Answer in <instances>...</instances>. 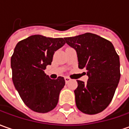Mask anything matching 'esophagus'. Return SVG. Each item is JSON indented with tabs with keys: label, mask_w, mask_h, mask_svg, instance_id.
I'll return each mask as SVG.
<instances>
[{
	"label": "esophagus",
	"mask_w": 129,
	"mask_h": 129,
	"mask_svg": "<svg viewBox=\"0 0 129 129\" xmlns=\"http://www.w3.org/2000/svg\"><path fill=\"white\" fill-rule=\"evenodd\" d=\"M64 79H65V81H66V83H68L69 81H71V79L70 78H68V77H65Z\"/></svg>",
	"instance_id": "34e87169"
}]
</instances>
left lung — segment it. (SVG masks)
<instances>
[{
  "instance_id": "8db88e82",
  "label": "left lung",
  "mask_w": 129,
  "mask_h": 129,
  "mask_svg": "<svg viewBox=\"0 0 129 129\" xmlns=\"http://www.w3.org/2000/svg\"><path fill=\"white\" fill-rule=\"evenodd\" d=\"M77 52L78 68L86 70V83L77 80L76 106L87 114H96L108 107L120 80L119 56L109 41L92 33L64 38Z\"/></svg>"
}]
</instances>
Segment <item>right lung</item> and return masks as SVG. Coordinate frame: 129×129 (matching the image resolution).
Segmentation results:
<instances>
[{
  "instance_id": "right-lung-1",
  "label": "right lung",
  "mask_w": 129,
  "mask_h": 129,
  "mask_svg": "<svg viewBox=\"0 0 129 129\" xmlns=\"http://www.w3.org/2000/svg\"><path fill=\"white\" fill-rule=\"evenodd\" d=\"M63 38L31 35L17 44L11 57L12 79L24 103L32 111L46 113L56 107L65 80H52L44 73L54 52L64 45Z\"/></svg>"
}]
</instances>
